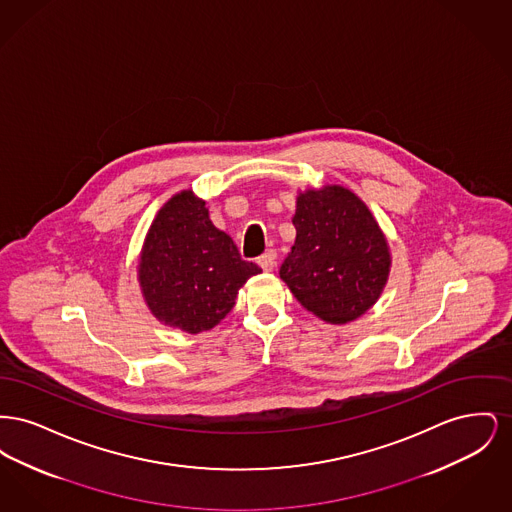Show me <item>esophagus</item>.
<instances>
[{"label":"esophagus","instance_id":"1","mask_svg":"<svg viewBox=\"0 0 512 512\" xmlns=\"http://www.w3.org/2000/svg\"><path fill=\"white\" fill-rule=\"evenodd\" d=\"M257 263H259V267L263 268L265 272H270L274 265H276V255L272 253V251H268V253H263L259 259H257Z\"/></svg>","mask_w":512,"mask_h":512}]
</instances>
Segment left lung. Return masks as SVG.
Instances as JSON below:
<instances>
[{
	"instance_id": "obj_1",
	"label": "left lung",
	"mask_w": 512,
	"mask_h": 512,
	"mask_svg": "<svg viewBox=\"0 0 512 512\" xmlns=\"http://www.w3.org/2000/svg\"><path fill=\"white\" fill-rule=\"evenodd\" d=\"M295 244L280 278L320 320L345 324L378 301L390 274V245L365 203L343 186L297 195Z\"/></svg>"
}]
</instances>
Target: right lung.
Returning <instances> with one entry per match:
<instances>
[{
  "label": "right lung",
  "mask_w": 512,
  "mask_h": 512,
  "mask_svg": "<svg viewBox=\"0 0 512 512\" xmlns=\"http://www.w3.org/2000/svg\"><path fill=\"white\" fill-rule=\"evenodd\" d=\"M259 272L211 222L205 201L184 190L172 195L151 222L138 282L153 317L199 334L232 311L238 290Z\"/></svg>",
  "instance_id": "obj_1"
}]
</instances>
